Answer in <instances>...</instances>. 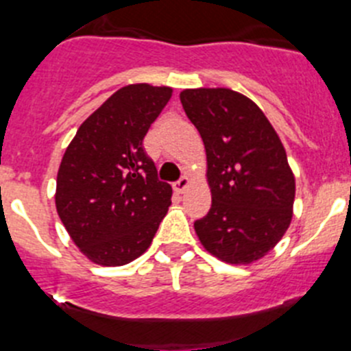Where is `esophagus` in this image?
<instances>
[{
  "mask_svg": "<svg viewBox=\"0 0 351 351\" xmlns=\"http://www.w3.org/2000/svg\"><path fill=\"white\" fill-rule=\"evenodd\" d=\"M188 188H190V179L186 178H181L179 179L178 182H176V184H173V190L178 191V193H184L186 190H188Z\"/></svg>",
  "mask_w": 351,
  "mask_h": 351,
  "instance_id": "1",
  "label": "esophagus"
}]
</instances>
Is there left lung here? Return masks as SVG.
Here are the masks:
<instances>
[{
    "mask_svg": "<svg viewBox=\"0 0 351 351\" xmlns=\"http://www.w3.org/2000/svg\"><path fill=\"white\" fill-rule=\"evenodd\" d=\"M179 98L204 141L213 198L195 232L221 262H256L280 243L293 216L295 178L287 151L258 105L241 93L197 88Z\"/></svg>",
    "mask_w": 351,
    "mask_h": 351,
    "instance_id": "8db88e82",
    "label": "left lung"
}]
</instances>
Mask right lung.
I'll return each instance as SVG.
<instances>
[{"label":"right lung","mask_w":351,"mask_h":351,"mask_svg":"<svg viewBox=\"0 0 351 351\" xmlns=\"http://www.w3.org/2000/svg\"><path fill=\"white\" fill-rule=\"evenodd\" d=\"M172 96L169 86L130 84L84 121L61 160L56 209L91 262L119 267L144 253L165 218L172 188L142 147Z\"/></svg>","instance_id":"1"}]
</instances>
